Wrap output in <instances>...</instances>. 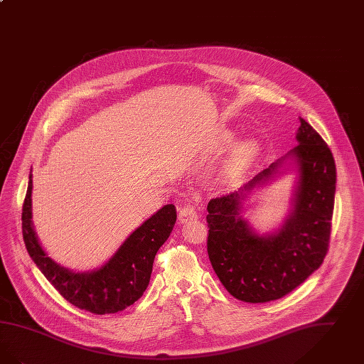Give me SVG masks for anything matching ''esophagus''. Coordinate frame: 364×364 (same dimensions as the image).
<instances>
[{
	"instance_id": "1",
	"label": "esophagus",
	"mask_w": 364,
	"mask_h": 364,
	"mask_svg": "<svg viewBox=\"0 0 364 364\" xmlns=\"http://www.w3.org/2000/svg\"><path fill=\"white\" fill-rule=\"evenodd\" d=\"M195 219H198V214H196L193 207L184 205V207L180 208V211H178V220H180V223H187V222L195 220Z\"/></svg>"
}]
</instances>
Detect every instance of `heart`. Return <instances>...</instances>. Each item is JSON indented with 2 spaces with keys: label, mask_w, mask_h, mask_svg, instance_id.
Listing matches in <instances>:
<instances>
[{
  "label": "heart",
  "mask_w": 364,
  "mask_h": 364,
  "mask_svg": "<svg viewBox=\"0 0 364 364\" xmlns=\"http://www.w3.org/2000/svg\"><path fill=\"white\" fill-rule=\"evenodd\" d=\"M257 149H259V146L255 141H245L238 146L233 161L230 164V168H229V175H235L240 171H242L247 164L253 160V157L257 153Z\"/></svg>",
  "instance_id": "b5f03b06"
}]
</instances>
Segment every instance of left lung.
<instances>
[{
  "label": "left lung",
  "instance_id": "obj_1",
  "mask_svg": "<svg viewBox=\"0 0 364 364\" xmlns=\"http://www.w3.org/2000/svg\"><path fill=\"white\" fill-rule=\"evenodd\" d=\"M299 145L244 187L211 199L207 205L210 262L225 289L244 302L264 304L287 295L320 268L328 252L335 159L320 134L305 119L299 117ZM289 156L299 172L291 213L275 234L260 236L242 218V202L253 188L279 173Z\"/></svg>",
  "mask_w": 364,
  "mask_h": 364
}]
</instances>
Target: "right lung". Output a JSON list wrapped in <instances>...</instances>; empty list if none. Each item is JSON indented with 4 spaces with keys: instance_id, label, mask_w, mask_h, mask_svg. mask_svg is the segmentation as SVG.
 Masks as SVG:
<instances>
[{
    "instance_id": "obj_1",
    "label": "right lung",
    "mask_w": 364,
    "mask_h": 364,
    "mask_svg": "<svg viewBox=\"0 0 364 364\" xmlns=\"http://www.w3.org/2000/svg\"><path fill=\"white\" fill-rule=\"evenodd\" d=\"M32 175L23 204V238L28 255L46 279L72 305L93 314H111L136 302L149 286L153 262L172 233L176 207L166 204L129 235L102 267L74 272L47 256L32 225Z\"/></svg>"
}]
</instances>
